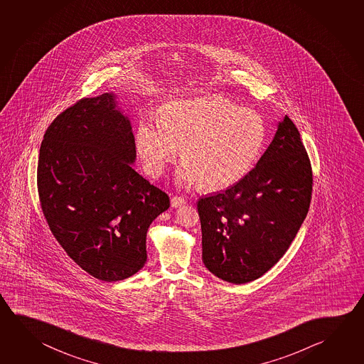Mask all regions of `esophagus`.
<instances>
[{"instance_id": "esophagus-1", "label": "esophagus", "mask_w": 364, "mask_h": 364, "mask_svg": "<svg viewBox=\"0 0 364 364\" xmlns=\"http://www.w3.org/2000/svg\"><path fill=\"white\" fill-rule=\"evenodd\" d=\"M186 203V199L184 197H180V196H173L171 198V207L173 208H178V207H181V205H184Z\"/></svg>"}]
</instances>
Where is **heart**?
<instances>
[{
    "label": "heart",
    "instance_id": "b5f03b06",
    "mask_svg": "<svg viewBox=\"0 0 364 364\" xmlns=\"http://www.w3.org/2000/svg\"><path fill=\"white\" fill-rule=\"evenodd\" d=\"M266 124L257 111L223 97H198L168 103L159 119H144L135 144L147 173L159 178L178 156L184 164L178 181L202 183L220 191L245 178L259 159Z\"/></svg>",
    "mask_w": 364,
    "mask_h": 364
}]
</instances>
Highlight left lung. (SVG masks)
<instances>
[{
  "label": "left lung",
  "instance_id": "obj_1",
  "mask_svg": "<svg viewBox=\"0 0 364 364\" xmlns=\"http://www.w3.org/2000/svg\"><path fill=\"white\" fill-rule=\"evenodd\" d=\"M312 184L299 132L285 115L245 178L198 200L204 266L232 284L266 274L298 234L309 210Z\"/></svg>",
  "mask_w": 364,
  "mask_h": 364
}]
</instances>
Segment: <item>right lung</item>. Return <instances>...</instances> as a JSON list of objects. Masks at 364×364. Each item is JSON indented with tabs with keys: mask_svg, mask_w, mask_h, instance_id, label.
Instances as JSON below:
<instances>
[{
	"mask_svg": "<svg viewBox=\"0 0 364 364\" xmlns=\"http://www.w3.org/2000/svg\"><path fill=\"white\" fill-rule=\"evenodd\" d=\"M128 116L114 93L83 98L46 130L39 149V202L52 234L79 267L120 281L147 262L146 237L170 198L133 168Z\"/></svg>",
	"mask_w": 364,
	"mask_h": 364,
	"instance_id": "1",
	"label": "right lung"
}]
</instances>
